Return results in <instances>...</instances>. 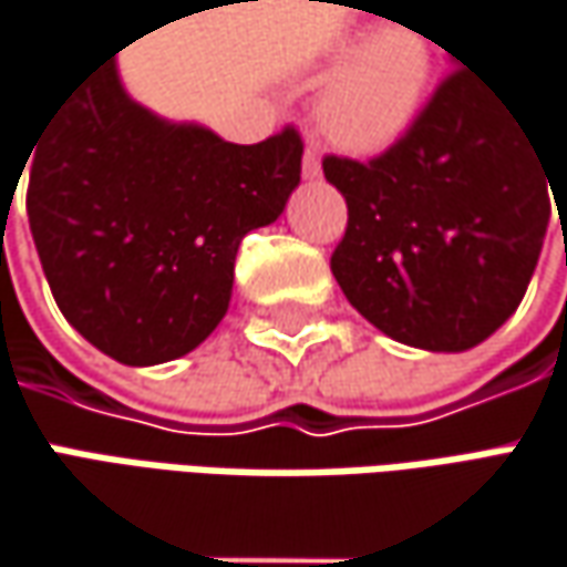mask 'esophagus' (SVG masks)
I'll list each match as a JSON object with an SVG mask.
<instances>
[{"instance_id":"esophagus-1","label":"esophagus","mask_w":567,"mask_h":567,"mask_svg":"<svg viewBox=\"0 0 567 567\" xmlns=\"http://www.w3.org/2000/svg\"><path fill=\"white\" fill-rule=\"evenodd\" d=\"M305 177H320V152H317V145L310 142L308 148H305Z\"/></svg>"}]
</instances>
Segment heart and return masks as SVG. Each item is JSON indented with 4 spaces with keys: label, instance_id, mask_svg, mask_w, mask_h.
I'll list each match as a JSON object with an SVG mask.
<instances>
[{
    "label": "heart",
    "instance_id": "obj_1",
    "mask_svg": "<svg viewBox=\"0 0 567 567\" xmlns=\"http://www.w3.org/2000/svg\"><path fill=\"white\" fill-rule=\"evenodd\" d=\"M355 53L323 94V126L336 142L355 152H374L400 138L429 97L434 56L415 31L358 34L346 43Z\"/></svg>",
    "mask_w": 567,
    "mask_h": 567
}]
</instances>
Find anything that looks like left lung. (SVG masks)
I'll return each mask as SVG.
<instances>
[{"label":"left lung","instance_id":"left-lung-1","mask_svg":"<svg viewBox=\"0 0 567 567\" xmlns=\"http://www.w3.org/2000/svg\"><path fill=\"white\" fill-rule=\"evenodd\" d=\"M323 174L349 206L332 276L390 339L463 352L524 301L553 215L549 164L473 69L447 72L381 155H327Z\"/></svg>","mask_w":567,"mask_h":567}]
</instances>
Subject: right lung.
<instances>
[{
  "instance_id": "add662e5",
  "label": "right lung",
  "mask_w": 567,
  "mask_h": 567,
  "mask_svg": "<svg viewBox=\"0 0 567 567\" xmlns=\"http://www.w3.org/2000/svg\"><path fill=\"white\" fill-rule=\"evenodd\" d=\"M295 126L257 145L164 123L116 62L72 87L28 155V221L62 317L123 364L193 352L231 301L237 247L301 181Z\"/></svg>"
}]
</instances>
